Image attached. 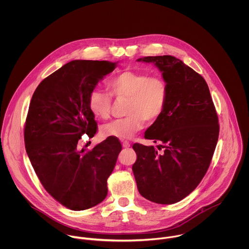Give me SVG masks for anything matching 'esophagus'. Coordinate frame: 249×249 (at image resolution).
I'll list each match as a JSON object with an SVG mask.
<instances>
[{
  "label": "esophagus",
  "mask_w": 249,
  "mask_h": 249,
  "mask_svg": "<svg viewBox=\"0 0 249 249\" xmlns=\"http://www.w3.org/2000/svg\"><path fill=\"white\" fill-rule=\"evenodd\" d=\"M122 144L125 148H128L130 146V142H128V141H122Z\"/></svg>",
  "instance_id": "obj_1"
}]
</instances>
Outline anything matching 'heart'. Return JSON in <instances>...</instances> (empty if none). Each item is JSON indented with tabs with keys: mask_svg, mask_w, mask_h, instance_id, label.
Returning <instances> with one entry per match:
<instances>
[{
	"mask_svg": "<svg viewBox=\"0 0 249 249\" xmlns=\"http://www.w3.org/2000/svg\"><path fill=\"white\" fill-rule=\"evenodd\" d=\"M110 93L101 88L91 91L88 106L94 116L107 119L112 108L111 94L116 99H127L124 119L115 120L103 127L106 137L130 139L140 131L145 121L154 122L165 110L169 97L167 81L160 75H148L140 71H124L107 83Z\"/></svg>",
	"mask_w": 249,
	"mask_h": 249,
	"instance_id": "b5f03b06",
	"label": "heart"
}]
</instances>
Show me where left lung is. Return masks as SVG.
<instances>
[{
    "instance_id": "1",
    "label": "left lung",
    "mask_w": 249,
    "mask_h": 249,
    "mask_svg": "<svg viewBox=\"0 0 249 249\" xmlns=\"http://www.w3.org/2000/svg\"><path fill=\"white\" fill-rule=\"evenodd\" d=\"M153 63L169 87L162 115L146 129L144 138L161 142L134 143L132 171L144 198L174 204L190 195L204 178L218 139L219 124L205 79L172 55L137 59Z\"/></svg>"
}]
</instances>
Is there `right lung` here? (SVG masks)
Masks as SVG:
<instances>
[{
  "label": "right lung",
  "mask_w": 249,
  "mask_h": 249,
  "mask_svg": "<svg viewBox=\"0 0 249 249\" xmlns=\"http://www.w3.org/2000/svg\"><path fill=\"white\" fill-rule=\"evenodd\" d=\"M116 67L106 60H72L40 82L29 107L24 138L36 176L56 201L73 211L107 197V178L122 150L114 137L92 150L77 147L81 136L97 132L89 95Z\"/></svg>",
  "instance_id": "right-lung-1"
}]
</instances>
